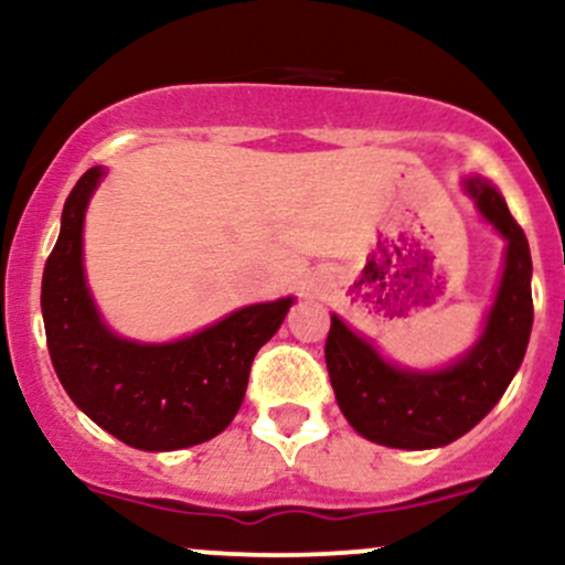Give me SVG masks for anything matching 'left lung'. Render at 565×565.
I'll return each mask as SVG.
<instances>
[{"label":"left lung","instance_id":"left-lung-1","mask_svg":"<svg viewBox=\"0 0 565 565\" xmlns=\"http://www.w3.org/2000/svg\"><path fill=\"white\" fill-rule=\"evenodd\" d=\"M478 212L508 238L504 274L481 340L440 372H408L385 359L332 316L327 369L337 404L355 433L391 449H436L472 430L508 391L534 323L526 233L502 193L481 178L465 180Z\"/></svg>","mask_w":565,"mask_h":565}]
</instances>
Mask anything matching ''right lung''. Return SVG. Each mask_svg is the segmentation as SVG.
<instances>
[{"mask_svg":"<svg viewBox=\"0 0 565 565\" xmlns=\"http://www.w3.org/2000/svg\"><path fill=\"white\" fill-rule=\"evenodd\" d=\"M103 174L93 167L76 180L44 263L42 316L55 374L93 423L132 449L204 444L236 417L252 361L295 300L249 305L164 345L116 337L97 313L82 265L84 210Z\"/></svg>","mask_w":565,"mask_h":565,"instance_id":"add662e5","label":"right lung"}]
</instances>
